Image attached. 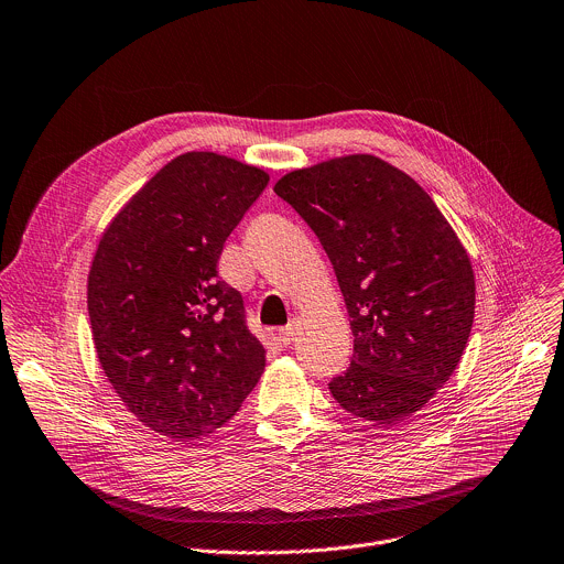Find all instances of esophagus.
<instances>
[{
    "instance_id": "34e87169",
    "label": "esophagus",
    "mask_w": 564,
    "mask_h": 564,
    "mask_svg": "<svg viewBox=\"0 0 564 564\" xmlns=\"http://www.w3.org/2000/svg\"><path fill=\"white\" fill-rule=\"evenodd\" d=\"M296 334H299V325H296V323H290V325H285V327L279 332V338L283 340V345H290V343L296 338Z\"/></svg>"
}]
</instances>
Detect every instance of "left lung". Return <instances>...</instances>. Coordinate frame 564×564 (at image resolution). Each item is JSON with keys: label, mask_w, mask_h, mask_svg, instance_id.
<instances>
[{"label": "left lung", "mask_w": 564, "mask_h": 564, "mask_svg": "<svg viewBox=\"0 0 564 564\" xmlns=\"http://www.w3.org/2000/svg\"><path fill=\"white\" fill-rule=\"evenodd\" d=\"M274 193L318 237L351 318L354 356L332 397L373 425L408 421L467 345L476 305L467 250L423 187L373 154L292 170Z\"/></svg>", "instance_id": "8db88e82"}]
</instances>
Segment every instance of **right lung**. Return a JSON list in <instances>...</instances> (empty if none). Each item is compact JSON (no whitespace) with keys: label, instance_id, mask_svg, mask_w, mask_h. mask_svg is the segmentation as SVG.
Returning <instances> with one entry per match:
<instances>
[{"label":"right lung","instance_id":"obj_1","mask_svg":"<svg viewBox=\"0 0 564 564\" xmlns=\"http://www.w3.org/2000/svg\"><path fill=\"white\" fill-rule=\"evenodd\" d=\"M268 181L226 154H178L117 213L93 257L88 314L101 369L137 421L172 441L228 423L265 369L241 292L217 263Z\"/></svg>","mask_w":564,"mask_h":564}]
</instances>
